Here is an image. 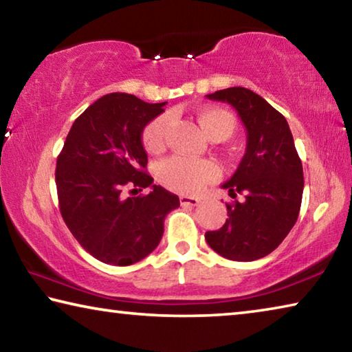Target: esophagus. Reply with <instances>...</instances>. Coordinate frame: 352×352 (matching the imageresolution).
<instances>
[{"mask_svg":"<svg viewBox=\"0 0 352 352\" xmlns=\"http://www.w3.org/2000/svg\"><path fill=\"white\" fill-rule=\"evenodd\" d=\"M199 199L195 197H188V195H180V205L182 206H197L199 205Z\"/></svg>","mask_w":352,"mask_h":352,"instance_id":"obj_1","label":"esophagus"}]
</instances>
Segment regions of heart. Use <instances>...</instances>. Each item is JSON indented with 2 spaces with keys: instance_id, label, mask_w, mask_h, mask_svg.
<instances>
[{
  "instance_id": "1",
  "label": "heart",
  "mask_w": 352,
  "mask_h": 352,
  "mask_svg": "<svg viewBox=\"0 0 352 352\" xmlns=\"http://www.w3.org/2000/svg\"><path fill=\"white\" fill-rule=\"evenodd\" d=\"M199 124L211 140H226L234 132L236 121L228 111L216 107H208L199 111ZM169 118L158 116L148 124L142 133V142L147 152H162L169 132ZM220 170L208 160H189L183 157H170L158 166V180L166 188L180 194H197L208 183L219 178Z\"/></svg>"
}]
</instances>
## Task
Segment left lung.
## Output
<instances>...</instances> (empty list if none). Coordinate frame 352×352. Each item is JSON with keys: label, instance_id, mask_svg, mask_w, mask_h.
<instances>
[{"label": "left lung", "instance_id": "8db88e82", "mask_svg": "<svg viewBox=\"0 0 352 352\" xmlns=\"http://www.w3.org/2000/svg\"><path fill=\"white\" fill-rule=\"evenodd\" d=\"M208 99L234 107L247 130V151L239 168L222 184L233 199L228 219L205 239L214 252L231 261H256L270 254L289 234L300 214L302 164L285 118L259 94L231 87Z\"/></svg>", "mask_w": 352, "mask_h": 352}]
</instances>
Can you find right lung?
<instances>
[{"mask_svg": "<svg viewBox=\"0 0 352 352\" xmlns=\"http://www.w3.org/2000/svg\"><path fill=\"white\" fill-rule=\"evenodd\" d=\"M133 94L110 93L76 119L57 157L58 208L76 241L100 262L132 265L158 247L180 206L147 174L142 130L163 113ZM151 186L148 195L126 196Z\"/></svg>", "mask_w": 352, "mask_h": 352, "instance_id": "obj_1", "label": "right lung"}]
</instances>
